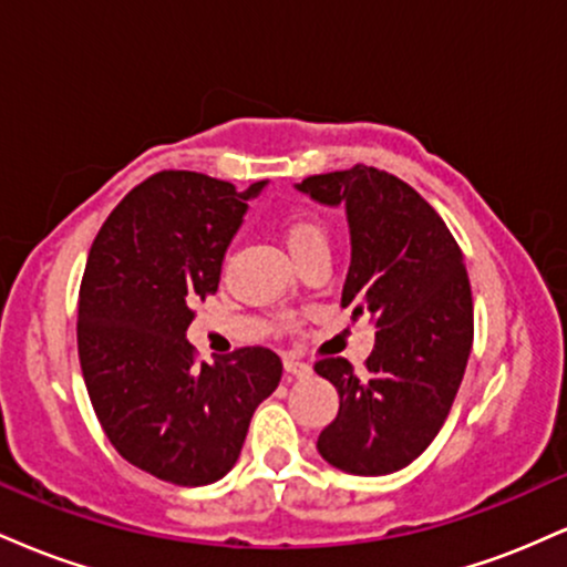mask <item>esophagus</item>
Instances as JSON below:
<instances>
[{"mask_svg": "<svg viewBox=\"0 0 567 567\" xmlns=\"http://www.w3.org/2000/svg\"><path fill=\"white\" fill-rule=\"evenodd\" d=\"M285 370H288L290 379H309L311 365L303 360H296V357H285Z\"/></svg>", "mask_w": 567, "mask_h": 567, "instance_id": "34e87169", "label": "esophagus"}]
</instances>
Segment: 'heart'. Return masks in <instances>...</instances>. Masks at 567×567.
<instances>
[{
  "mask_svg": "<svg viewBox=\"0 0 567 567\" xmlns=\"http://www.w3.org/2000/svg\"><path fill=\"white\" fill-rule=\"evenodd\" d=\"M282 231H285V245L290 247V252H298L301 247L324 239L322 226L317 224V220H311L306 216H290L288 220H285Z\"/></svg>",
  "mask_w": 567,
  "mask_h": 567,
  "instance_id": "heart-1",
  "label": "heart"
}]
</instances>
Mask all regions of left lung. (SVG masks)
I'll return each mask as SVG.
<instances>
[{
    "mask_svg": "<svg viewBox=\"0 0 567 567\" xmlns=\"http://www.w3.org/2000/svg\"><path fill=\"white\" fill-rule=\"evenodd\" d=\"M301 194L347 210L351 264L341 306L370 315L375 347L357 375L343 357L315 365L341 405L317 451L330 466L381 477L426 451L464 379L474 315L464 256L415 188L375 167L311 175Z\"/></svg>",
    "mask_w": 567,
    "mask_h": 567,
    "instance_id": "left-lung-1",
    "label": "left lung"
}]
</instances>
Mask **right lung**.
Returning <instances> with one entry per match:
<instances>
[{
  "mask_svg": "<svg viewBox=\"0 0 567 567\" xmlns=\"http://www.w3.org/2000/svg\"><path fill=\"white\" fill-rule=\"evenodd\" d=\"M258 181L237 192L167 171L135 186L97 231L80 288L76 347L90 402L125 461L173 485H210L237 464L252 413L282 360L247 347L194 362L192 303L218 290L220 266Z\"/></svg>",
  "mask_w": 567,
  "mask_h": 567,
  "instance_id": "right-lung-1",
  "label": "right lung"
}]
</instances>
